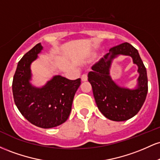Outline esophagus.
Masks as SVG:
<instances>
[{
	"label": "esophagus",
	"mask_w": 160,
	"mask_h": 160,
	"mask_svg": "<svg viewBox=\"0 0 160 160\" xmlns=\"http://www.w3.org/2000/svg\"><path fill=\"white\" fill-rule=\"evenodd\" d=\"M87 79H88V77H87V74H83L81 76L82 81H86V80H87Z\"/></svg>",
	"instance_id": "esophagus-1"
}]
</instances>
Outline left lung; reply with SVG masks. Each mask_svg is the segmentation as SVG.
Returning <instances> with one entry per match:
<instances>
[{
    "instance_id": "8db88e82",
    "label": "left lung",
    "mask_w": 160,
    "mask_h": 160,
    "mask_svg": "<svg viewBox=\"0 0 160 160\" xmlns=\"http://www.w3.org/2000/svg\"><path fill=\"white\" fill-rule=\"evenodd\" d=\"M120 54L130 56L138 66L139 76L135 89L117 85L109 75L112 62ZM92 70L88 74V80L92 87L98 110L106 118L120 122L127 120L138 113L148 94V76L146 68L133 46L123 43L113 47L92 67Z\"/></svg>"
}]
</instances>
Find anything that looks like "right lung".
<instances>
[{
	"instance_id": "add662e5",
	"label": "right lung",
	"mask_w": 160,
	"mask_h": 160,
	"mask_svg": "<svg viewBox=\"0 0 160 160\" xmlns=\"http://www.w3.org/2000/svg\"><path fill=\"white\" fill-rule=\"evenodd\" d=\"M42 50L41 43H38L19 62L12 80V95L16 107L28 121L49 128L68 120L81 80H71L56 75L42 87L33 86L31 65Z\"/></svg>"
}]
</instances>
